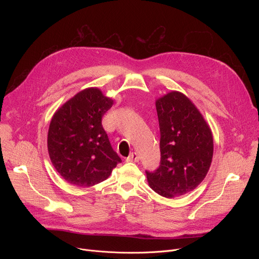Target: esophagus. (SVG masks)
Returning <instances> with one entry per match:
<instances>
[{
    "label": "esophagus",
    "mask_w": 259,
    "mask_h": 259,
    "mask_svg": "<svg viewBox=\"0 0 259 259\" xmlns=\"http://www.w3.org/2000/svg\"><path fill=\"white\" fill-rule=\"evenodd\" d=\"M127 160H128V161H139V160H140V156H139V154H138L137 152H132V153L128 156Z\"/></svg>",
    "instance_id": "34e87169"
}]
</instances>
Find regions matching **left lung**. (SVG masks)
<instances>
[{"label":"left lung","mask_w":259,"mask_h":259,"mask_svg":"<svg viewBox=\"0 0 259 259\" xmlns=\"http://www.w3.org/2000/svg\"><path fill=\"white\" fill-rule=\"evenodd\" d=\"M160 131V162L146 171L157 194L173 198L194 190L206 178L213 156L209 125L185 94L172 91L155 103Z\"/></svg>","instance_id":"obj_1"}]
</instances>
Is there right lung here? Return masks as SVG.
<instances>
[{"instance_id":"1","label":"right lung","mask_w":259,"mask_h":259,"mask_svg":"<svg viewBox=\"0 0 259 259\" xmlns=\"http://www.w3.org/2000/svg\"><path fill=\"white\" fill-rule=\"evenodd\" d=\"M112 105L100 89L87 88L54 113L48 130V152L66 182L94 186L108 179L121 161L102 126V118Z\"/></svg>"}]
</instances>
